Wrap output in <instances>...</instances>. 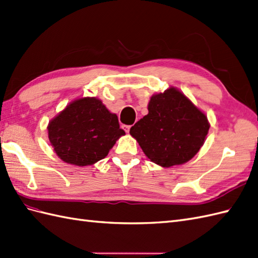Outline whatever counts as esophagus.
Listing matches in <instances>:
<instances>
[{"mask_svg": "<svg viewBox=\"0 0 258 258\" xmlns=\"http://www.w3.org/2000/svg\"><path fill=\"white\" fill-rule=\"evenodd\" d=\"M122 129L125 131V133H129V130H130V125H127V124H123L122 125Z\"/></svg>", "mask_w": 258, "mask_h": 258, "instance_id": "esophagus-1", "label": "esophagus"}]
</instances>
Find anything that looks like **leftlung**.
Returning a JSON list of instances; mask_svg holds the SVG:
<instances>
[{"label": "left lung", "mask_w": 258, "mask_h": 258, "mask_svg": "<svg viewBox=\"0 0 258 258\" xmlns=\"http://www.w3.org/2000/svg\"><path fill=\"white\" fill-rule=\"evenodd\" d=\"M149 114L130 128V135L155 164L180 165L191 160L205 143L208 118L183 93L169 87L154 94Z\"/></svg>", "instance_id": "8db88e82"}]
</instances>
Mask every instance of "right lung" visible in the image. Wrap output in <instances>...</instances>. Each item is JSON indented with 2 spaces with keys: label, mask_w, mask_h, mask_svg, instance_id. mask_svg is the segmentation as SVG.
Segmentation results:
<instances>
[{
  "label": "right lung",
  "mask_w": 258,
  "mask_h": 258,
  "mask_svg": "<svg viewBox=\"0 0 258 258\" xmlns=\"http://www.w3.org/2000/svg\"><path fill=\"white\" fill-rule=\"evenodd\" d=\"M47 129L56 155L77 166L93 165L104 159L124 135L117 115L96 97L73 100L50 120Z\"/></svg>",
  "instance_id": "1"
}]
</instances>
